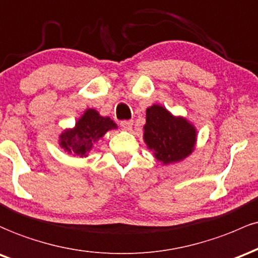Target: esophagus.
I'll list each match as a JSON object with an SVG mask.
<instances>
[{"mask_svg": "<svg viewBox=\"0 0 258 258\" xmlns=\"http://www.w3.org/2000/svg\"><path fill=\"white\" fill-rule=\"evenodd\" d=\"M133 125H134V123H133V120L121 121V123H120V126H121V129H123V130H125V132H130V130L133 129Z\"/></svg>", "mask_w": 258, "mask_h": 258, "instance_id": "1", "label": "esophagus"}]
</instances>
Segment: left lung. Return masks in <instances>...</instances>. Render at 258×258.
<instances>
[{
  "instance_id": "8db88e82",
  "label": "left lung",
  "mask_w": 258,
  "mask_h": 258,
  "mask_svg": "<svg viewBox=\"0 0 258 258\" xmlns=\"http://www.w3.org/2000/svg\"><path fill=\"white\" fill-rule=\"evenodd\" d=\"M144 141L153 157L168 166L191 155L198 141V130L183 115H174L164 106L155 103L146 109Z\"/></svg>"
}]
</instances>
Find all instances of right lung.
Instances as JSON below:
<instances>
[{
    "mask_svg": "<svg viewBox=\"0 0 258 258\" xmlns=\"http://www.w3.org/2000/svg\"><path fill=\"white\" fill-rule=\"evenodd\" d=\"M118 125L109 117H103L95 108H86L78 118L73 128L63 130L58 137V144L68 155L74 157H88L100 139Z\"/></svg>",
    "mask_w": 258,
    "mask_h": 258,
    "instance_id": "obj_1",
    "label": "right lung"
}]
</instances>
